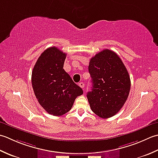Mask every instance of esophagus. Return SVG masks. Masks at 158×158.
<instances>
[{"label":"esophagus","mask_w":158,"mask_h":158,"mask_svg":"<svg viewBox=\"0 0 158 158\" xmlns=\"http://www.w3.org/2000/svg\"><path fill=\"white\" fill-rule=\"evenodd\" d=\"M78 85H79L82 89H84V87H85V83L82 82H80V83L78 84Z\"/></svg>","instance_id":"esophagus-1"}]
</instances>
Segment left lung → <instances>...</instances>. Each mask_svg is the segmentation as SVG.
Instances as JSON below:
<instances>
[{"mask_svg": "<svg viewBox=\"0 0 158 158\" xmlns=\"http://www.w3.org/2000/svg\"><path fill=\"white\" fill-rule=\"evenodd\" d=\"M89 72L93 86L86 97L92 111L103 118L113 117L123 107L130 91L126 67L114 52L105 49L91 58Z\"/></svg>", "mask_w": 158, "mask_h": 158, "instance_id": "left-lung-1", "label": "left lung"}]
</instances>
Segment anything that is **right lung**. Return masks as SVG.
<instances>
[{
  "instance_id": "right-lung-1",
  "label": "right lung",
  "mask_w": 158,
  "mask_h": 158,
  "mask_svg": "<svg viewBox=\"0 0 158 158\" xmlns=\"http://www.w3.org/2000/svg\"><path fill=\"white\" fill-rule=\"evenodd\" d=\"M66 54L50 47L38 58L32 72L31 82L35 97L48 114L61 116L72 108L82 89L73 82L63 69Z\"/></svg>"
}]
</instances>
